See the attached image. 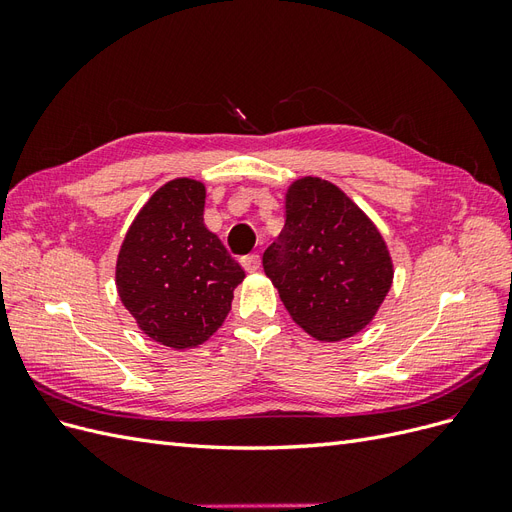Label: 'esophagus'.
<instances>
[{"mask_svg":"<svg viewBox=\"0 0 512 512\" xmlns=\"http://www.w3.org/2000/svg\"><path fill=\"white\" fill-rule=\"evenodd\" d=\"M241 265L247 273H254L260 269V256L258 254H247L241 258Z\"/></svg>","mask_w":512,"mask_h":512,"instance_id":"obj_1","label":"esophagus"}]
</instances>
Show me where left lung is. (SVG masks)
<instances>
[{
  "instance_id": "8db88e82",
  "label": "left lung",
  "mask_w": 512,
  "mask_h": 512,
  "mask_svg": "<svg viewBox=\"0 0 512 512\" xmlns=\"http://www.w3.org/2000/svg\"><path fill=\"white\" fill-rule=\"evenodd\" d=\"M262 267L292 320L320 342L365 329L393 284V262L374 222L320 177L288 188L286 224Z\"/></svg>"
}]
</instances>
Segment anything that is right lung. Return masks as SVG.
Listing matches in <instances>:
<instances>
[{
	"label": "right lung",
	"mask_w": 512,
	"mask_h": 512,
	"mask_svg": "<svg viewBox=\"0 0 512 512\" xmlns=\"http://www.w3.org/2000/svg\"><path fill=\"white\" fill-rule=\"evenodd\" d=\"M203 211V183L168 181L138 211L117 258L121 303L147 337L175 350L200 346L222 327L245 277Z\"/></svg>",
	"instance_id": "right-lung-1"
}]
</instances>
